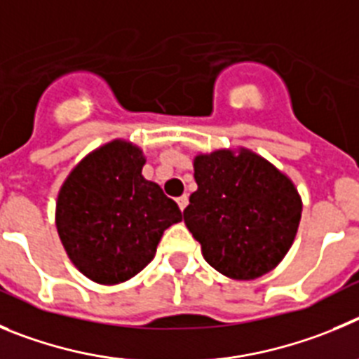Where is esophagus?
I'll list each match as a JSON object with an SVG mask.
<instances>
[{
  "instance_id": "obj_1",
  "label": "esophagus",
  "mask_w": 359,
  "mask_h": 359,
  "mask_svg": "<svg viewBox=\"0 0 359 359\" xmlns=\"http://www.w3.org/2000/svg\"><path fill=\"white\" fill-rule=\"evenodd\" d=\"M177 203H179L180 211H184V209H186V205H187V195L179 196V198H177Z\"/></svg>"
}]
</instances>
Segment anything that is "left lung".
<instances>
[{
	"label": "left lung",
	"mask_w": 359,
	"mask_h": 359,
	"mask_svg": "<svg viewBox=\"0 0 359 359\" xmlns=\"http://www.w3.org/2000/svg\"><path fill=\"white\" fill-rule=\"evenodd\" d=\"M196 189L184 224L203 259L238 280L277 266L295 240L302 200L292 180L250 150H216L195 157Z\"/></svg>",
	"instance_id": "1"
}]
</instances>
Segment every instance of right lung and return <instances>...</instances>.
<instances>
[{
  "instance_id": "1",
  "label": "right lung",
  "mask_w": 359,
  "mask_h": 359,
  "mask_svg": "<svg viewBox=\"0 0 359 359\" xmlns=\"http://www.w3.org/2000/svg\"><path fill=\"white\" fill-rule=\"evenodd\" d=\"M143 151L112 141L69 173L57 198V231L67 256L86 277L118 284L156 256L163 232L182 219L159 184L141 175Z\"/></svg>"
}]
</instances>
